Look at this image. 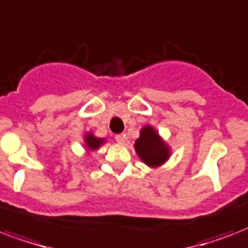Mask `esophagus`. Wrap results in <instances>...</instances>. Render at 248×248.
<instances>
[{
  "label": "esophagus",
  "instance_id": "esophagus-1",
  "mask_svg": "<svg viewBox=\"0 0 248 248\" xmlns=\"http://www.w3.org/2000/svg\"><path fill=\"white\" fill-rule=\"evenodd\" d=\"M115 140H116V142H118V143H120V145H123V143L125 142L126 136H125V134H123V133L116 134V136H115Z\"/></svg>",
  "mask_w": 248,
  "mask_h": 248
}]
</instances>
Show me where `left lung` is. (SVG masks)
Returning a JSON list of instances; mask_svg holds the SVG:
<instances>
[{
	"label": "left lung",
	"instance_id": "1",
	"mask_svg": "<svg viewBox=\"0 0 248 248\" xmlns=\"http://www.w3.org/2000/svg\"><path fill=\"white\" fill-rule=\"evenodd\" d=\"M134 149L142 162L150 167L162 166L170 158L168 146L162 141L156 130L150 125L142 128L140 138L134 143Z\"/></svg>",
	"mask_w": 248,
	"mask_h": 248
}]
</instances>
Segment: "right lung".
I'll return each mask as SVG.
<instances>
[{
    "label": "right lung",
    "instance_id": "right-lung-1",
    "mask_svg": "<svg viewBox=\"0 0 248 248\" xmlns=\"http://www.w3.org/2000/svg\"><path fill=\"white\" fill-rule=\"evenodd\" d=\"M103 142H105V140L94 137L93 134L88 133L85 136V143L86 146H88V149H90V150H95V149H98L99 146L102 145Z\"/></svg>",
    "mask_w": 248,
    "mask_h": 248
}]
</instances>
